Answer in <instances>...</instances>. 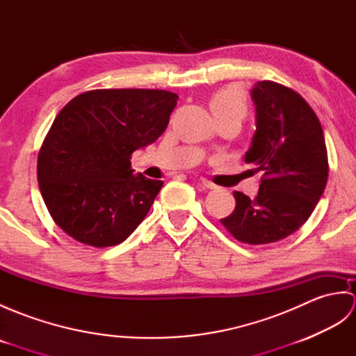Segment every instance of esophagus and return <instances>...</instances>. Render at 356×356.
<instances>
[{
    "mask_svg": "<svg viewBox=\"0 0 356 356\" xmlns=\"http://www.w3.org/2000/svg\"><path fill=\"white\" fill-rule=\"evenodd\" d=\"M199 182H200L203 186H205V188H208V190H214V188H216V185H214L213 182H209V180L205 179V177H202V179L199 180Z\"/></svg>",
    "mask_w": 356,
    "mask_h": 356,
    "instance_id": "esophagus-1",
    "label": "esophagus"
}]
</instances>
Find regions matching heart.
Here are the masks:
<instances>
[{"label":"heart","mask_w":356,"mask_h":356,"mask_svg":"<svg viewBox=\"0 0 356 356\" xmlns=\"http://www.w3.org/2000/svg\"><path fill=\"white\" fill-rule=\"evenodd\" d=\"M209 107L216 118L220 116H237L243 118L246 115L248 105L245 93L238 87H225L211 97Z\"/></svg>","instance_id":"heart-1"}]
</instances>
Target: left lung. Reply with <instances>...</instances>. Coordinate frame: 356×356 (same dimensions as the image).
Wrapping results in <instances>:
<instances>
[{"mask_svg":"<svg viewBox=\"0 0 356 356\" xmlns=\"http://www.w3.org/2000/svg\"><path fill=\"white\" fill-rule=\"evenodd\" d=\"M257 127L245 162L263 171L251 200L234 191L236 209L222 223L241 243L266 245L291 236L321 199L329 163L315 111L292 88L259 81L251 90Z\"/></svg>","mask_w":356,"mask_h":356,"instance_id":"obj_1","label":"left lung"}]
</instances>
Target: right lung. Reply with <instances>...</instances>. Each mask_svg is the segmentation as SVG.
<instances>
[{"label": "right lung", "instance_id": "obj_1", "mask_svg": "<svg viewBox=\"0 0 356 356\" xmlns=\"http://www.w3.org/2000/svg\"><path fill=\"white\" fill-rule=\"evenodd\" d=\"M177 99L166 90L105 88L59 111L38 154V184L65 234L107 248L138 228L163 182L133 174L130 159L165 131Z\"/></svg>", "mask_w": 356, "mask_h": 356}]
</instances>
